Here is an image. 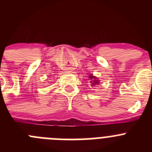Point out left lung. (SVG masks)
Here are the masks:
<instances>
[{
  "label": "left lung",
  "instance_id": "1",
  "mask_svg": "<svg viewBox=\"0 0 152 152\" xmlns=\"http://www.w3.org/2000/svg\"><path fill=\"white\" fill-rule=\"evenodd\" d=\"M89 79L90 80V84H91V87H96V85H98L100 84L99 82V78H97L96 76H93V73H90L88 76Z\"/></svg>",
  "mask_w": 152,
  "mask_h": 152
}]
</instances>
